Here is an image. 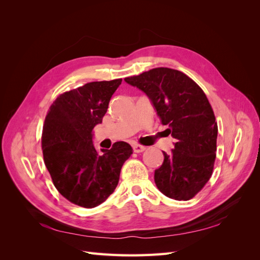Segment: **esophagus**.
<instances>
[{"label": "esophagus", "mask_w": 260, "mask_h": 260, "mask_svg": "<svg viewBox=\"0 0 260 260\" xmlns=\"http://www.w3.org/2000/svg\"><path fill=\"white\" fill-rule=\"evenodd\" d=\"M132 147H133V152H135V153H142L146 149L145 146L140 145V144H133Z\"/></svg>", "instance_id": "1"}]
</instances>
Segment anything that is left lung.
Wrapping results in <instances>:
<instances>
[{"instance_id":"obj_1","label":"left lung","mask_w":260,"mask_h":260,"mask_svg":"<svg viewBox=\"0 0 260 260\" xmlns=\"http://www.w3.org/2000/svg\"><path fill=\"white\" fill-rule=\"evenodd\" d=\"M124 81L146 94L165 131L177 140L155 170L156 186L167 198L191 200L208 182L216 159L218 125L205 93L185 74L166 67Z\"/></svg>"}]
</instances>
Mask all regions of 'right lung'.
<instances>
[{"mask_svg": "<svg viewBox=\"0 0 260 260\" xmlns=\"http://www.w3.org/2000/svg\"><path fill=\"white\" fill-rule=\"evenodd\" d=\"M121 79L95 81L60 94L51 105L42 132L46 168L57 191L78 206L105 202L118 184L132 147L120 141L98 152L93 129L102 123Z\"/></svg>", "mask_w": 260, "mask_h": 260, "instance_id": "1", "label": "right lung"}]
</instances>
